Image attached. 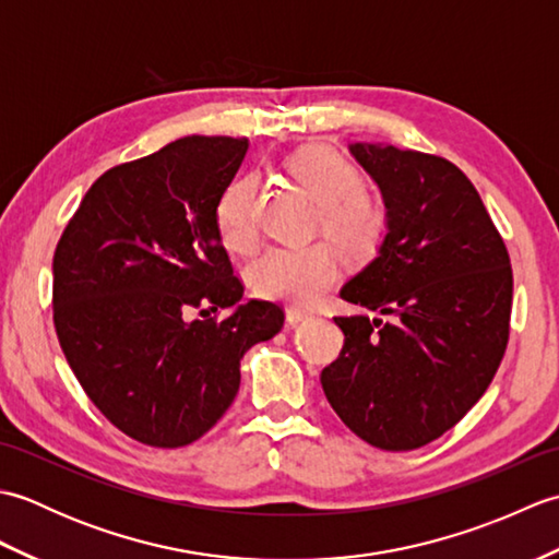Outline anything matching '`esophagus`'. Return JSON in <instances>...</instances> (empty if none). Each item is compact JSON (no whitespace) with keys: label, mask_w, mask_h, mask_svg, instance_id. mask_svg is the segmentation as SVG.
Returning a JSON list of instances; mask_svg holds the SVG:
<instances>
[{"label":"esophagus","mask_w":559,"mask_h":559,"mask_svg":"<svg viewBox=\"0 0 559 559\" xmlns=\"http://www.w3.org/2000/svg\"><path fill=\"white\" fill-rule=\"evenodd\" d=\"M307 319H312V312L298 310V307H290V310L286 312V322H288V326H298V324L307 322Z\"/></svg>","instance_id":"1"}]
</instances>
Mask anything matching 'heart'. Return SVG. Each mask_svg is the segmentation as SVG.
<instances>
[{
    "instance_id": "heart-1",
    "label": "heart",
    "mask_w": 559,
    "mask_h": 559,
    "mask_svg": "<svg viewBox=\"0 0 559 559\" xmlns=\"http://www.w3.org/2000/svg\"><path fill=\"white\" fill-rule=\"evenodd\" d=\"M288 170L310 194L317 225L348 259L372 257L386 233V211L362 189V175L350 160L329 148H305L288 158ZM257 180L235 177L216 204V228L233 252H249L257 245L252 218ZM338 276L336 252L326 242L305 247H273L249 271L252 288L269 300L310 307L334 286Z\"/></svg>"
}]
</instances>
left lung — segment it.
<instances>
[{"instance_id": "1", "label": "left lung", "mask_w": 559, "mask_h": 559, "mask_svg": "<svg viewBox=\"0 0 559 559\" xmlns=\"http://www.w3.org/2000/svg\"><path fill=\"white\" fill-rule=\"evenodd\" d=\"M348 148L382 192L386 235L341 298L386 322L334 317L346 343L322 386L367 444L408 451L451 430L490 386L509 341L512 264L454 163L362 141Z\"/></svg>"}]
</instances>
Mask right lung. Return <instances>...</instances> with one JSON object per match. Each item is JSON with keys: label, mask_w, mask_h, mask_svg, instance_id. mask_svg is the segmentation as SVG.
<instances>
[{"label": "right lung", "mask_w": 559, "mask_h": 559, "mask_svg": "<svg viewBox=\"0 0 559 559\" xmlns=\"http://www.w3.org/2000/svg\"><path fill=\"white\" fill-rule=\"evenodd\" d=\"M247 148V139L185 136L117 165L57 242L59 346L98 411L141 444L177 449L206 435L240 389L242 355L286 319L273 302H240L216 228ZM218 309L231 314L211 318Z\"/></svg>", "instance_id": "1"}]
</instances>
